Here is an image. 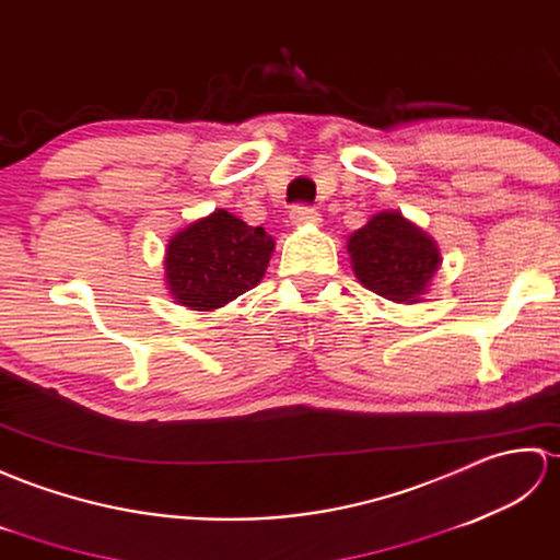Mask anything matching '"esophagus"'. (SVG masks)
<instances>
[{"instance_id": "esophagus-1", "label": "esophagus", "mask_w": 560, "mask_h": 560, "mask_svg": "<svg viewBox=\"0 0 560 560\" xmlns=\"http://www.w3.org/2000/svg\"><path fill=\"white\" fill-rule=\"evenodd\" d=\"M290 220H292V225H296V228H308V225H318L320 215H318L316 208L294 206V208L290 210Z\"/></svg>"}]
</instances>
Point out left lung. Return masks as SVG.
Listing matches in <instances>:
<instances>
[{
    "instance_id": "1",
    "label": "left lung",
    "mask_w": 560,
    "mask_h": 560,
    "mask_svg": "<svg viewBox=\"0 0 560 560\" xmlns=\"http://www.w3.org/2000/svg\"><path fill=\"white\" fill-rule=\"evenodd\" d=\"M347 252L357 280L397 304H417L441 268L439 244L397 210H381L350 234Z\"/></svg>"
}]
</instances>
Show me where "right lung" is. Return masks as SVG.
<instances>
[{"label":"right lung","mask_w":560,"mask_h":560,"mask_svg":"<svg viewBox=\"0 0 560 560\" xmlns=\"http://www.w3.org/2000/svg\"><path fill=\"white\" fill-rule=\"evenodd\" d=\"M276 240L228 210H213L172 234L165 282L172 300L194 312H213L264 280Z\"/></svg>","instance_id":"right-lung-1"}]
</instances>
